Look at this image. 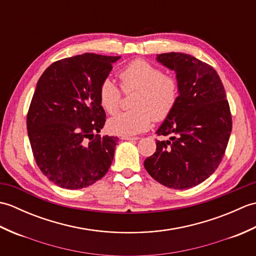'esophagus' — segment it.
Here are the masks:
<instances>
[{
	"label": "esophagus",
	"mask_w": 256,
	"mask_h": 256,
	"mask_svg": "<svg viewBox=\"0 0 256 256\" xmlns=\"http://www.w3.org/2000/svg\"><path fill=\"white\" fill-rule=\"evenodd\" d=\"M121 138L124 140H140L138 136H122Z\"/></svg>",
	"instance_id": "esophagus-1"
}]
</instances>
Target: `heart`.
<instances>
[{
  "instance_id": "heart-1",
  "label": "heart",
  "mask_w": 256,
  "mask_h": 256,
  "mask_svg": "<svg viewBox=\"0 0 256 256\" xmlns=\"http://www.w3.org/2000/svg\"><path fill=\"white\" fill-rule=\"evenodd\" d=\"M121 89L124 92L136 90L131 111L121 112L108 122V131L116 135H135L148 130L153 121L162 122L175 110L180 94L179 80L144 59H135L118 72ZM98 99L101 108L114 114L121 106L122 92L111 79L99 86Z\"/></svg>"
}]
</instances>
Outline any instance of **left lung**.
<instances>
[{
	"mask_svg": "<svg viewBox=\"0 0 256 256\" xmlns=\"http://www.w3.org/2000/svg\"><path fill=\"white\" fill-rule=\"evenodd\" d=\"M157 62L176 72L180 94L175 110L157 130L168 140H156V152L144 167L168 188L188 189L214 172L232 131L229 102L219 74L188 54L157 55Z\"/></svg>",
	"mask_w": 256,
	"mask_h": 256,
	"instance_id": "left-lung-1",
	"label": "left lung"
}]
</instances>
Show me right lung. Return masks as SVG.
<instances>
[{
  "label": "right lung",
  "mask_w": 256,
  "mask_h": 256,
  "mask_svg": "<svg viewBox=\"0 0 256 256\" xmlns=\"http://www.w3.org/2000/svg\"><path fill=\"white\" fill-rule=\"evenodd\" d=\"M118 59L88 52L64 58L38 80L27 133L37 166L59 187H88L111 166L118 138L99 135L106 116L98 90Z\"/></svg>",
  "instance_id": "obj_1"
}]
</instances>
